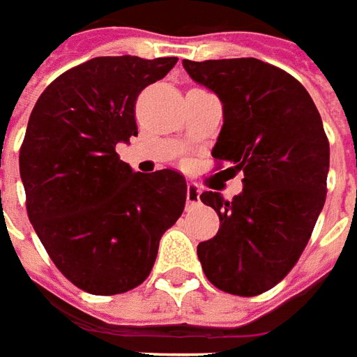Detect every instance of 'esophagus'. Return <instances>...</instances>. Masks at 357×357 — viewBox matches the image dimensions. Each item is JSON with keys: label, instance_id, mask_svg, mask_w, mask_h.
<instances>
[{"label": "esophagus", "instance_id": "34e87169", "mask_svg": "<svg viewBox=\"0 0 357 357\" xmlns=\"http://www.w3.org/2000/svg\"><path fill=\"white\" fill-rule=\"evenodd\" d=\"M186 202L190 206H196L199 202V186L196 183H188V186H186Z\"/></svg>", "mask_w": 357, "mask_h": 357}]
</instances>
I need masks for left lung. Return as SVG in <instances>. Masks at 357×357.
<instances>
[{"label": "left lung", "mask_w": 357, "mask_h": 357, "mask_svg": "<svg viewBox=\"0 0 357 357\" xmlns=\"http://www.w3.org/2000/svg\"><path fill=\"white\" fill-rule=\"evenodd\" d=\"M192 80L219 96L215 144L225 171H242L244 190L199 199L219 215V232L198 244L211 284L236 296L267 292L287 277L312 236L327 196L328 140L312 96L292 75L254 57L183 61Z\"/></svg>", "instance_id": "obj_1"}]
</instances>
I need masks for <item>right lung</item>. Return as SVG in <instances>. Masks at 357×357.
Masks as SVG:
<instances>
[{
  "label": "right lung",
  "mask_w": 357,
  "mask_h": 357,
  "mask_svg": "<svg viewBox=\"0 0 357 357\" xmlns=\"http://www.w3.org/2000/svg\"><path fill=\"white\" fill-rule=\"evenodd\" d=\"M176 61L93 57L55 78L30 113L19 153L29 219L57 269L90 294L142 284L183 215V174L134 173L115 151L138 134L136 98Z\"/></svg>",
  "instance_id": "right-lung-1"
}]
</instances>
